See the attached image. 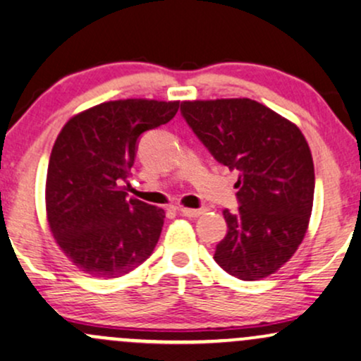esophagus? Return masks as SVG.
I'll use <instances>...</instances> for the list:
<instances>
[{"instance_id": "esophagus-1", "label": "esophagus", "mask_w": 361, "mask_h": 361, "mask_svg": "<svg viewBox=\"0 0 361 361\" xmlns=\"http://www.w3.org/2000/svg\"><path fill=\"white\" fill-rule=\"evenodd\" d=\"M180 214L188 216V219H197L203 214V210H200V208H180Z\"/></svg>"}]
</instances>
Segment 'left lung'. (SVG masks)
Masks as SVG:
<instances>
[{
  "instance_id": "1",
  "label": "left lung",
  "mask_w": 361,
  "mask_h": 361,
  "mask_svg": "<svg viewBox=\"0 0 361 361\" xmlns=\"http://www.w3.org/2000/svg\"><path fill=\"white\" fill-rule=\"evenodd\" d=\"M180 111L216 161L238 171V212L224 210L215 262L242 281L267 277L293 257L310 224L314 164L305 136L252 99L186 101Z\"/></svg>"
}]
</instances>
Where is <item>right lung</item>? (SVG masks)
Listing matches in <instances>:
<instances>
[{
    "label": "right lung",
    "mask_w": 361,
    "mask_h": 361,
    "mask_svg": "<svg viewBox=\"0 0 361 361\" xmlns=\"http://www.w3.org/2000/svg\"><path fill=\"white\" fill-rule=\"evenodd\" d=\"M180 102L126 99L73 116L56 137L47 171V216L73 266L94 277H121L153 254L164 210L128 200L142 133L175 117Z\"/></svg>",
    "instance_id": "1"
}]
</instances>
